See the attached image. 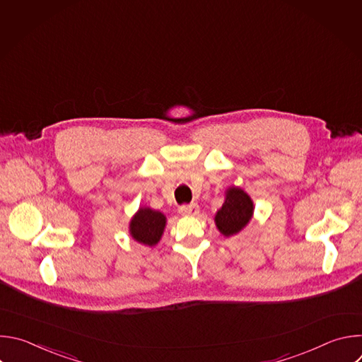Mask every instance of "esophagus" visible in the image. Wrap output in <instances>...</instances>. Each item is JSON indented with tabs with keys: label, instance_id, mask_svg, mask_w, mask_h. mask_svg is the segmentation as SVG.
<instances>
[{
	"label": "esophagus",
	"instance_id": "obj_1",
	"mask_svg": "<svg viewBox=\"0 0 362 362\" xmlns=\"http://www.w3.org/2000/svg\"><path fill=\"white\" fill-rule=\"evenodd\" d=\"M200 212L199 204L196 203H190V204H183L182 208L179 209V214L183 216H197Z\"/></svg>",
	"mask_w": 362,
	"mask_h": 362
}]
</instances>
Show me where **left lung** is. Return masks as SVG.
Wrapping results in <instances>:
<instances>
[{
  "mask_svg": "<svg viewBox=\"0 0 362 362\" xmlns=\"http://www.w3.org/2000/svg\"><path fill=\"white\" fill-rule=\"evenodd\" d=\"M253 212L255 204L250 196L239 186H229L222 208L215 214V225L225 238H230L249 225Z\"/></svg>",
  "mask_w": 362,
  "mask_h": 362,
  "instance_id": "1",
  "label": "left lung"
}]
</instances>
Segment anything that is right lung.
Segmentation results:
<instances>
[{
    "mask_svg": "<svg viewBox=\"0 0 362 362\" xmlns=\"http://www.w3.org/2000/svg\"><path fill=\"white\" fill-rule=\"evenodd\" d=\"M166 223L168 219L162 212L141 206L130 219L129 233L141 245L156 246L163 236Z\"/></svg>",
    "mask_w": 362,
    "mask_h": 362,
    "instance_id": "add662e5",
    "label": "right lung"
}]
</instances>
